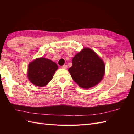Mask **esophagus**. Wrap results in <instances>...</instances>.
<instances>
[{"label":"esophagus","mask_w":134,"mask_h":134,"mask_svg":"<svg viewBox=\"0 0 134 134\" xmlns=\"http://www.w3.org/2000/svg\"><path fill=\"white\" fill-rule=\"evenodd\" d=\"M62 69H66L67 68V65H62Z\"/></svg>","instance_id":"34e87169"}]
</instances>
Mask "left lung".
I'll list each match as a JSON object with an SVG mask.
<instances>
[{"label": "left lung", "instance_id": "1", "mask_svg": "<svg viewBox=\"0 0 134 134\" xmlns=\"http://www.w3.org/2000/svg\"><path fill=\"white\" fill-rule=\"evenodd\" d=\"M69 71L73 80L83 89L94 86L101 81L105 64L97 54L89 48H84L74 57Z\"/></svg>", "mask_w": 134, "mask_h": 134}]
</instances>
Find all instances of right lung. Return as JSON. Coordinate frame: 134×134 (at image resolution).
Listing matches in <instances>:
<instances>
[{
  "label": "right lung",
  "instance_id": "obj_1",
  "mask_svg": "<svg viewBox=\"0 0 134 134\" xmlns=\"http://www.w3.org/2000/svg\"><path fill=\"white\" fill-rule=\"evenodd\" d=\"M58 69L56 63L49 59L44 58L36 59L28 67V78L36 86L43 87L52 79Z\"/></svg>",
  "mask_w": 134,
  "mask_h": 134
}]
</instances>
